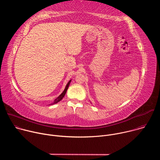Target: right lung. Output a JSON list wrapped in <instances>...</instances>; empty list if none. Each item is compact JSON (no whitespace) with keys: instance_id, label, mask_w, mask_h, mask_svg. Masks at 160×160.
I'll list each match as a JSON object with an SVG mask.
<instances>
[{"instance_id":"right-lung-1","label":"right lung","mask_w":160,"mask_h":160,"mask_svg":"<svg viewBox=\"0 0 160 160\" xmlns=\"http://www.w3.org/2000/svg\"><path fill=\"white\" fill-rule=\"evenodd\" d=\"M71 80L68 82V83H67V85H66V87H65V88H64V91L63 92L61 93V95H59L55 100H54V101L52 103V104H49V105H52V104H56V103H58V102H59L63 98H64V95L66 94V91H67V90H68V87H69V85H70V82H71Z\"/></svg>"}]
</instances>
